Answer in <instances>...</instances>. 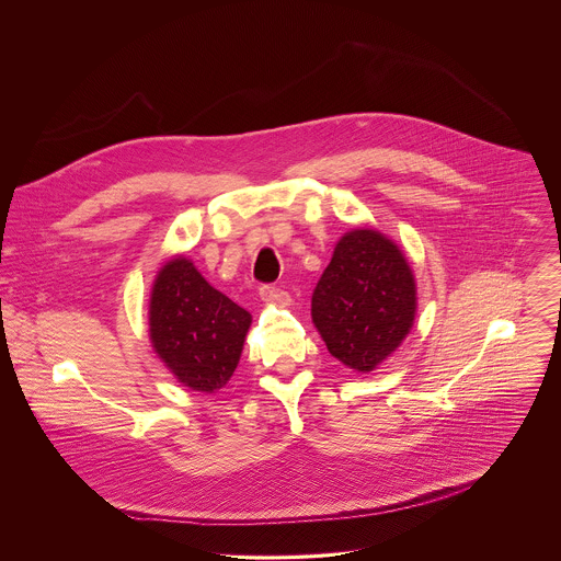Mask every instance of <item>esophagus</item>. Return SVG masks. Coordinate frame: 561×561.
Returning <instances> with one entry per match:
<instances>
[{"mask_svg": "<svg viewBox=\"0 0 561 561\" xmlns=\"http://www.w3.org/2000/svg\"><path fill=\"white\" fill-rule=\"evenodd\" d=\"M259 296H261V300L263 302H267V305H276V307H289V296H287V291H283V289H276V287H261V291H259Z\"/></svg>", "mask_w": 561, "mask_h": 561, "instance_id": "obj_1", "label": "esophagus"}]
</instances>
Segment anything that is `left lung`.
I'll return each mask as SVG.
<instances>
[{"label": "left lung", "mask_w": 561, "mask_h": 561, "mask_svg": "<svg viewBox=\"0 0 561 561\" xmlns=\"http://www.w3.org/2000/svg\"><path fill=\"white\" fill-rule=\"evenodd\" d=\"M311 318L336 360L378 369L416 318V280L400 245L376 229L347 231L313 291Z\"/></svg>", "instance_id": "1"}]
</instances>
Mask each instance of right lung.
Masks as SVG:
<instances>
[{
  "label": "right lung",
  "instance_id": "obj_1",
  "mask_svg": "<svg viewBox=\"0 0 561 561\" xmlns=\"http://www.w3.org/2000/svg\"><path fill=\"white\" fill-rule=\"evenodd\" d=\"M252 316L211 287L185 254L170 256L149 298V339L190 391L216 393L233 376Z\"/></svg>",
  "mask_w": 561,
  "mask_h": 561
}]
</instances>
